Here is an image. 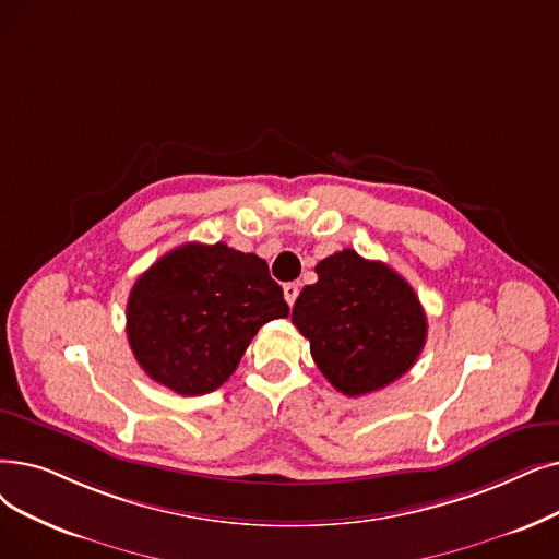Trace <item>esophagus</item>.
Here are the masks:
<instances>
[{
    "label": "esophagus",
    "mask_w": 559,
    "mask_h": 559,
    "mask_svg": "<svg viewBox=\"0 0 559 559\" xmlns=\"http://www.w3.org/2000/svg\"><path fill=\"white\" fill-rule=\"evenodd\" d=\"M283 297H285V301H287L289 306H295V301H297V297H299V285H297V283H285V285H283Z\"/></svg>",
    "instance_id": "34e87169"
}]
</instances>
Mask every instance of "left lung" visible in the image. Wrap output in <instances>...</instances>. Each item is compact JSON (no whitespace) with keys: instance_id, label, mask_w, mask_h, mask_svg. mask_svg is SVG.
I'll use <instances>...</instances> for the list:
<instances>
[{"instance_id":"1","label":"left lung","mask_w":559,"mask_h":559,"mask_svg":"<svg viewBox=\"0 0 559 559\" xmlns=\"http://www.w3.org/2000/svg\"><path fill=\"white\" fill-rule=\"evenodd\" d=\"M306 285L293 324L310 340L312 360L349 397L381 391L414 368L427 340V314L397 272L345 249L324 258Z\"/></svg>"}]
</instances>
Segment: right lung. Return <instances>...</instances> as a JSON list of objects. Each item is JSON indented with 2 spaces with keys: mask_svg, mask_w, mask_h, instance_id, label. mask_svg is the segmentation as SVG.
Here are the masks:
<instances>
[{
  "mask_svg": "<svg viewBox=\"0 0 559 559\" xmlns=\"http://www.w3.org/2000/svg\"><path fill=\"white\" fill-rule=\"evenodd\" d=\"M281 285L255 253L189 241L134 283L128 340L141 370L193 397L219 388L262 324L287 318Z\"/></svg>",
  "mask_w": 559,
  "mask_h": 559,
  "instance_id": "1",
  "label": "right lung"
}]
</instances>
